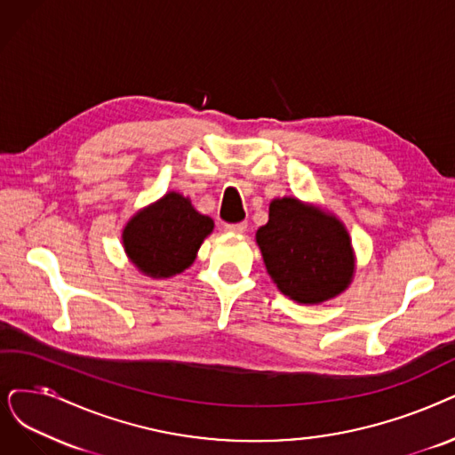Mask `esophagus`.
<instances>
[{
    "label": "esophagus",
    "mask_w": 455,
    "mask_h": 455,
    "mask_svg": "<svg viewBox=\"0 0 455 455\" xmlns=\"http://www.w3.org/2000/svg\"><path fill=\"white\" fill-rule=\"evenodd\" d=\"M246 228H248V222H237V224H226L224 226V229L231 231V233H243V231H246Z\"/></svg>",
    "instance_id": "esophagus-1"
}]
</instances>
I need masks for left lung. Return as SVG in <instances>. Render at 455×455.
Masks as SVG:
<instances>
[{
    "label": "left lung",
    "instance_id": "obj_1",
    "mask_svg": "<svg viewBox=\"0 0 455 455\" xmlns=\"http://www.w3.org/2000/svg\"><path fill=\"white\" fill-rule=\"evenodd\" d=\"M256 241L270 278L297 302L329 300L353 278L351 239L341 222L295 197L270 204L268 222L258 229Z\"/></svg>",
    "mask_w": 455,
    "mask_h": 455
}]
</instances>
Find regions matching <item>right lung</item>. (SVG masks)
Masks as SVG:
<instances>
[{
  "instance_id": "add662e5",
  "label": "right lung",
  "mask_w": 455,
  "mask_h": 455,
  "mask_svg": "<svg viewBox=\"0 0 455 455\" xmlns=\"http://www.w3.org/2000/svg\"><path fill=\"white\" fill-rule=\"evenodd\" d=\"M214 224L199 214L188 197L170 192L138 212L123 231L132 263L153 278H168L188 268Z\"/></svg>"
}]
</instances>
